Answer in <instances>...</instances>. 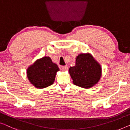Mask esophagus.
<instances>
[{
    "mask_svg": "<svg viewBox=\"0 0 130 130\" xmlns=\"http://www.w3.org/2000/svg\"><path fill=\"white\" fill-rule=\"evenodd\" d=\"M60 68H61L62 71H65L68 70V67H67V66H62V67H60Z\"/></svg>",
    "mask_w": 130,
    "mask_h": 130,
    "instance_id": "34e87169",
    "label": "esophagus"
}]
</instances>
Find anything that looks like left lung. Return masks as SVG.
Segmentation results:
<instances>
[{"label":"left lung","mask_w":130,"mask_h":130,"mask_svg":"<svg viewBox=\"0 0 130 130\" xmlns=\"http://www.w3.org/2000/svg\"><path fill=\"white\" fill-rule=\"evenodd\" d=\"M73 84L82 88L94 86L102 77V67L90 53L76 56L75 65L69 69Z\"/></svg>","instance_id":"left-lung-1"}]
</instances>
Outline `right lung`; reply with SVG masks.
I'll return each instance as SVG.
<instances>
[{"instance_id":"obj_1","label":"right lung","mask_w":130,"mask_h":130,"mask_svg":"<svg viewBox=\"0 0 130 130\" xmlns=\"http://www.w3.org/2000/svg\"><path fill=\"white\" fill-rule=\"evenodd\" d=\"M59 69L49 57L37 59L27 69V76L31 84L37 89H43L53 85Z\"/></svg>"}]
</instances>
